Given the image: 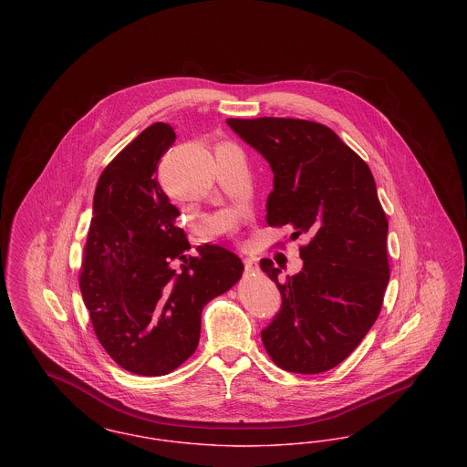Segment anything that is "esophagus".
Instances as JSON below:
<instances>
[{
  "label": "esophagus",
  "mask_w": 467,
  "mask_h": 467,
  "mask_svg": "<svg viewBox=\"0 0 467 467\" xmlns=\"http://www.w3.org/2000/svg\"><path fill=\"white\" fill-rule=\"evenodd\" d=\"M244 263V271H246V273H254V271H257V269H259V261H257L255 257H246Z\"/></svg>",
  "instance_id": "obj_1"
}]
</instances>
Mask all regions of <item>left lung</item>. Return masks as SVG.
Returning a JSON list of instances; mask_svg holds the SVG:
<instances>
[{"label":"left lung","mask_w":467,"mask_h":467,"mask_svg":"<svg viewBox=\"0 0 467 467\" xmlns=\"http://www.w3.org/2000/svg\"><path fill=\"white\" fill-rule=\"evenodd\" d=\"M227 126L269 162L266 223L310 234L303 269L282 280L271 259L261 267L282 294V308L261 337L290 373L333 369L371 329L389 284V223L369 166L333 130L301 119H227Z\"/></svg>","instance_id":"left-lung-1"}]
</instances>
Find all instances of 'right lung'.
I'll return each instance as SVG.
<instances>
[{
    "instance_id": "1",
    "label": "right lung",
    "mask_w": 467,
    "mask_h": 467,
    "mask_svg": "<svg viewBox=\"0 0 467 467\" xmlns=\"http://www.w3.org/2000/svg\"><path fill=\"white\" fill-rule=\"evenodd\" d=\"M175 138L171 126L156 122L105 168L78 280L99 343L141 377L168 375L194 354L204 305L244 269L219 244H200L198 255H187L191 244L175 225L180 212L156 178Z\"/></svg>"
}]
</instances>
